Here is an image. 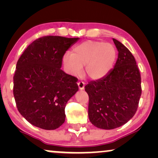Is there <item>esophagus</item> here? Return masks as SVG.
Returning a JSON list of instances; mask_svg holds the SVG:
<instances>
[{
  "mask_svg": "<svg viewBox=\"0 0 158 158\" xmlns=\"http://www.w3.org/2000/svg\"><path fill=\"white\" fill-rule=\"evenodd\" d=\"M77 85H78V88L80 90H83L84 87H85V83L83 81H80L77 83Z\"/></svg>",
  "mask_w": 158,
  "mask_h": 158,
  "instance_id": "34e87169",
  "label": "esophagus"
}]
</instances>
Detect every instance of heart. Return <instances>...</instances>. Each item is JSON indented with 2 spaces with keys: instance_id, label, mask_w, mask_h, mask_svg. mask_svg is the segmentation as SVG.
<instances>
[{
  "instance_id": "1",
  "label": "heart",
  "mask_w": 158,
  "mask_h": 158,
  "mask_svg": "<svg viewBox=\"0 0 158 158\" xmlns=\"http://www.w3.org/2000/svg\"><path fill=\"white\" fill-rule=\"evenodd\" d=\"M116 50L113 45L99 41L88 40L75 46L72 54L63 57L67 71L73 75H78L85 65V74L92 80L105 77L115 63Z\"/></svg>"
}]
</instances>
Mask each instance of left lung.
Instances as JSON below:
<instances>
[{
	"instance_id": "8db88e82",
	"label": "left lung",
	"mask_w": 158,
	"mask_h": 158,
	"mask_svg": "<svg viewBox=\"0 0 158 158\" xmlns=\"http://www.w3.org/2000/svg\"><path fill=\"white\" fill-rule=\"evenodd\" d=\"M113 41L118 52L114 68L105 77L85 86L89 96L90 122L103 129L117 128L130 120L142 94L141 76L135 57L124 44Z\"/></svg>"
}]
</instances>
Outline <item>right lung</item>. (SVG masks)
I'll list each match as a JSON object with an SVG mask.
<instances>
[{
    "label": "right lung",
    "mask_w": 158,
    "mask_h": 158,
    "mask_svg": "<svg viewBox=\"0 0 158 158\" xmlns=\"http://www.w3.org/2000/svg\"><path fill=\"white\" fill-rule=\"evenodd\" d=\"M78 39L42 36L30 44L17 62L15 101L19 113L34 126L53 130L64 122L66 103L78 86L77 77L60 68L64 53Z\"/></svg>",
    "instance_id": "add662e5"
}]
</instances>
